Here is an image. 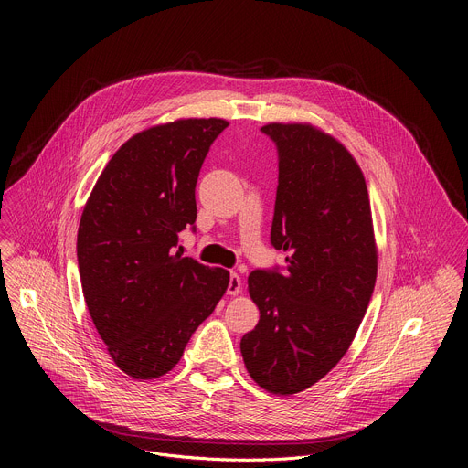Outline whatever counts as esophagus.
Here are the masks:
<instances>
[{"mask_svg":"<svg viewBox=\"0 0 468 468\" xmlns=\"http://www.w3.org/2000/svg\"><path fill=\"white\" fill-rule=\"evenodd\" d=\"M240 291H242L240 276H239L237 272H231V276H229V285H228V294L237 296V294H240Z\"/></svg>","mask_w":468,"mask_h":468,"instance_id":"esophagus-1","label":"esophagus"}]
</instances>
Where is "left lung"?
Here are the masks:
<instances>
[{
  "instance_id": "8db88e82",
  "label": "left lung",
  "mask_w": 468,
  "mask_h": 468,
  "mask_svg": "<svg viewBox=\"0 0 468 468\" xmlns=\"http://www.w3.org/2000/svg\"><path fill=\"white\" fill-rule=\"evenodd\" d=\"M261 129L280 155L271 240L287 251V269L250 274L261 316L240 352L259 387L291 396L348 352L374 292L378 246L365 176L346 146L305 122Z\"/></svg>"
}]
</instances>
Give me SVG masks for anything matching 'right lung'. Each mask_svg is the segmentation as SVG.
I'll list each match as a JSON object with an SVG mask.
<instances>
[{"label": "right lung", "instance_id": "right-lung-1", "mask_svg": "<svg viewBox=\"0 0 468 468\" xmlns=\"http://www.w3.org/2000/svg\"><path fill=\"white\" fill-rule=\"evenodd\" d=\"M224 118H179L125 141L81 215L78 262L92 322L120 370L155 379L222 300L229 272L174 251L196 222V181Z\"/></svg>", "mask_w": 468, "mask_h": 468}]
</instances>
